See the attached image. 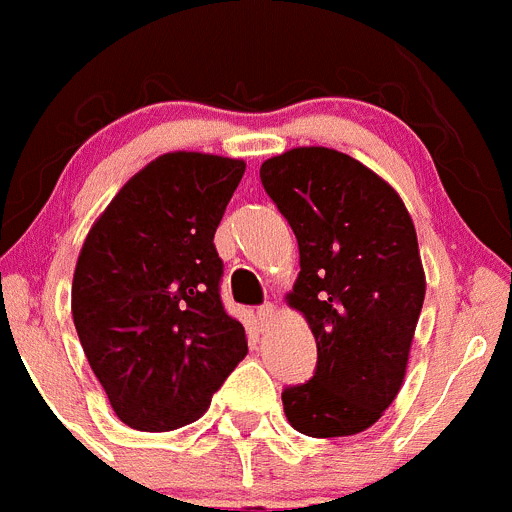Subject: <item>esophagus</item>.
Returning <instances> with one entry per match:
<instances>
[{
	"instance_id": "esophagus-1",
	"label": "esophagus",
	"mask_w": 512,
	"mask_h": 512,
	"mask_svg": "<svg viewBox=\"0 0 512 512\" xmlns=\"http://www.w3.org/2000/svg\"><path fill=\"white\" fill-rule=\"evenodd\" d=\"M275 313H278V308L273 306V303H265V306L257 308V321H260V329L265 331L267 326H270V321L275 319Z\"/></svg>"
}]
</instances>
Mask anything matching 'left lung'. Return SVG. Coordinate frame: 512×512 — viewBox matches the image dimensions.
Wrapping results in <instances>:
<instances>
[{"instance_id": "1", "label": "left lung", "mask_w": 512, "mask_h": 512, "mask_svg": "<svg viewBox=\"0 0 512 512\" xmlns=\"http://www.w3.org/2000/svg\"><path fill=\"white\" fill-rule=\"evenodd\" d=\"M260 181L298 239L288 303L316 339V372L283 390L288 423L313 439L370 428L403 385L426 296L416 227L393 186L329 147L265 160Z\"/></svg>"}]
</instances>
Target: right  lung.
Wrapping results in <instances>:
<instances>
[{
  "label": "right lung",
  "mask_w": 512,
  "mask_h": 512,
  "mask_svg": "<svg viewBox=\"0 0 512 512\" xmlns=\"http://www.w3.org/2000/svg\"><path fill=\"white\" fill-rule=\"evenodd\" d=\"M242 176L245 160L160 155L124 183L81 247L73 324L114 413L137 431L196 421L245 359L214 247Z\"/></svg>",
  "instance_id": "obj_1"
}]
</instances>
